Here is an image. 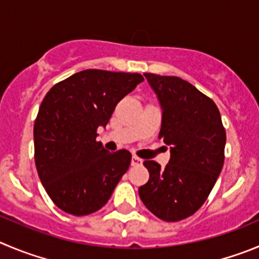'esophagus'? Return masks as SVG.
Wrapping results in <instances>:
<instances>
[{"instance_id": "esophagus-1", "label": "esophagus", "mask_w": 259, "mask_h": 259, "mask_svg": "<svg viewBox=\"0 0 259 259\" xmlns=\"http://www.w3.org/2000/svg\"><path fill=\"white\" fill-rule=\"evenodd\" d=\"M142 162H143V161H142V159L139 158V157L133 156V158H132V166H139V165H142Z\"/></svg>"}]
</instances>
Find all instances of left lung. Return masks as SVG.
Instances as JSON below:
<instances>
[{
	"instance_id": "left-lung-1",
	"label": "left lung",
	"mask_w": 259,
	"mask_h": 259,
	"mask_svg": "<svg viewBox=\"0 0 259 259\" xmlns=\"http://www.w3.org/2000/svg\"><path fill=\"white\" fill-rule=\"evenodd\" d=\"M162 107L159 139L171 147L165 168L144 161L149 180L139 188L144 206L176 222L194 214L214 187L225 161L226 132L216 103L178 76L146 72Z\"/></svg>"
}]
</instances>
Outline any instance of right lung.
Returning a JSON list of instances; mask_svg holds the SVG:
<instances>
[{
	"label": "right lung",
	"mask_w": 259,
	"mask_h": 259,
	"mask_svg": "<svg viewBox=\"0 0 259 259\" xmlns=\"http://www.w3.org/2000/svg\"><path fill=\"white\" fill-rule=\"evenodd\" d=\"M143 80L138 72L88 69L55 84L43 98L34 122L35 167L52 202L66 213L102 208L129 168L130 152L106 151L97 130Z\"/></svg>",
	"instance_id": "right-lung-1"
}]
</instances>
